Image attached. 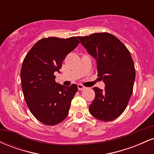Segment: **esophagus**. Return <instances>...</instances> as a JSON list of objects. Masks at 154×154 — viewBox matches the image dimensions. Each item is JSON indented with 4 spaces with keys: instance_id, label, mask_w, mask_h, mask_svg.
<instances>
[{
    "instance_id": "34e87169",
    "label": "esophagus",
    "mask_w": 154,
    "mask_h": 154,
    "mask_svg": "<svg viewBox=\"0 0 154 154\" xmlns=\"http://www.w3.org/2000/svg\"><path fill=\"white\" fill-rule=\"evenodd\" d=\"M77 88H78L79 91H84V90L86 89V87H85L84 85H82L81 84H79L78 85H77Z\"/></svg>"
}]
</instances>
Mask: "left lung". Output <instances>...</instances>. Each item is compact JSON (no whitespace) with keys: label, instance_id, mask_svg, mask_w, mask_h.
I'll use <instances>...</instances> for the list:
<instances>
[{"label":"left lung","instance_id":"8db88e82","mask_svg":"<svg viewBox=\"0 0 154 154\" xmlns=\"http://www.w3.org/2000/svg\"><path fill=\"white\" fill-rule=\"evenodd\" d=\"M78 38L96 60L98 77L106 85L104 91L93 88L95 96L90 113L101 121H112L122 114L131 97L135 78L133 60L127 47L110 33H93Z\"/></svg>","mask_w":154,"mask_h":154}]
</instances>
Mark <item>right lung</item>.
<instances>
[{
    "label": "right lung",
    "mask_w": 154,
    "mask_h": 154,
    "mask_svg": "<svg viewBox=\"0 0 154 154\" xmlns=\"http://www.w3.org/2000/svg\"><path fill=\"white\" fill-rule=\"evenodd\" d=\"M79 43L76 37H56L37 42L26 55L21 69V82L26 105L33 116L46 125H56L65 119L77 85L69 87L55 81L62 61Z\"/></svg>",
    "instance_id": "right-lung-1"
}]
</instances>
